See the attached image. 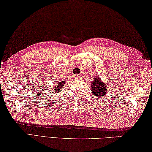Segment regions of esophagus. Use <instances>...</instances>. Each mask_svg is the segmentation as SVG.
<instances>
[{
    "label": "esophagus",
    "mask_w": 152,
    "mask_h": 152,
    "mask_svg": "<svg viewBox=\"0 0 152 152\" xmlns=\"http://www.w3.org/2000/svg\"><path fill=\"white\" fill-rule=\"evenodd\" d=\"M82 78V76L80 75H80H78V74H75V75L74 76V79H78V78Z\"/></svg>",
    "instance_id": "esophagus-1"
}]
</instances>
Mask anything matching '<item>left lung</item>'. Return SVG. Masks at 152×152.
<instances>
[{
  "label": "left lung",
  "instance_id": "obj_1",
  "mask_svg": "<svg viewBox=\"0 0 152 152\" xmlns=\"http://www.w3.org/2000/svg\"><path fill=\"white\" fill-rule=\"evenodd\" d=\"M107 86L104 82L101 80L99 76L95 77L93 82L91 83V89L93 94L96 97H102L106 95L107 92Z\"/></svg>",
  "mask_w": 152,
  "mask_h": 152
}]
</instances>
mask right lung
Masks as SVG:
<instances>
[{
  "label": "right lung",
  "mask_w": 152,
  "mask_h": 152,
  "mask_svg": "<svg viewBox=\"0 0 152 152\" xmlns=\"http://www.w3.org/2000/svg\"><path fill=\"white\" fill-rule=\"evenodd\" d=\"M64 83H65V81H62V80L58 82H55V84H54V87H53L54 88V90L52 91V92H54V91L56 92H58V91L60 89H62V87H63V86L64 85Z\"/></svg>",
  "instance_id": "obj_1"
}]
</instances>
